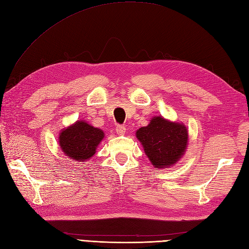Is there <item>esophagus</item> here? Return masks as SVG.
I'll return each instance as SVG.
<instances>
[{
    "mask_svg": "<svg viewBox=\"0 0 249 249\" xmlns=\"http://www.w3.org/2000/svg\"><path fill=\"white\" fill-rule=\"evenodd\" d=\"M116 131H117V134L123 135L126 132V128L124 126H122V125H118L116 127Z\"/></svg>",
    "mask_w": 249,
    "mask_h": 249,
    "instance_id": "obj_1",
    "label": "esophagus"
}]
</instances>
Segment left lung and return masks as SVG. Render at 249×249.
<instances>
[{
  "mask_svg": "<svg viewBox=\"0 0 249 249\" xmlns=\"http://www.w3.org/2000/svg\"><path fill=\"white\" fill-rule=\"evenodd\" d=\"M136 139L155 168H167L185 154L189 135L182 123L154 117L148 126L136 131Z\"/></svg>",
  "mask_w": 249,
  "mask_h": 249,
  "instance_id": "obj_1",
  "label": "left lung"
}]
</instances>
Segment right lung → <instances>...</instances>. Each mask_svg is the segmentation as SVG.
<instances>
[{
    "mask_svg": "<svg viewBox=\"0 0 249 249\" xmlns=\"http://www.w3.org/2000/svg\"><path fill=\"white\" fill-rule=\"evenodd\" d=\"M105 133L99 128L85 121H77L59 134V146L70 159L83 162L89 160L96 152Z\"/></svg>",
    "mask_w": 249,
    "mask_h": 249,
    "instance_id": "obj_1",
    "label": "right lung"
}]
</instances>
